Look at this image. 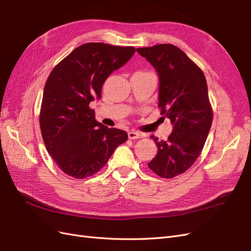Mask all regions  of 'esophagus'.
Instances as JSON below:
<instances>
[{"mask_svg": "<svg viewBox=\"0 0 251 251\" xmlns=\"http://www.w3.org/2000/svg\"><path fill=\"white\" fill-rule=\"evenodd\" d=\"M128 138H129L130 140H135V139H141L143 138V134L138 132V131H134V130H131L128 132Z\"/></svg>", "mask_w": 251, "mask_h": 251, "instance_id": "34e87169", "label": "esophagus"}]
</instances>
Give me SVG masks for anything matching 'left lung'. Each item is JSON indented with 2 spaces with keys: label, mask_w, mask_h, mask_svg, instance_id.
Returning a JSON list of instances; mask_svg holds the SVG:
<instances>
[{
  "label": "left lung",
  "mask_w": 251,
  "mask_h": 251,
  "mask_svg": "<svg viewBox=\"0 0 251 251\" xmlns=\"http://www.w3.org/2000/svg\"><path fill=\"white\" fill-rule=\"evenodd\" d=\"M160 78L159 107L174 124L166 141L151 135L157 153L148 167L161 177L173 178L188 170L201 154L212 124V108L202 69L171 44L138 48Z\"/></svg>",
  "instance_id": "8db88e82"
}]
</instances>
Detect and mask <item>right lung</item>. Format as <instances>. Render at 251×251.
Here are the masks:
<instances>
[{
  "label": "right lung",
  "mask_w": 251,
  "mask_h": 251,
  "mask_svg": "<svg viewBox=\"0 0 251 251\" xmlns=\"http://www.w3.org/2000/svg\"><path fill=\"white\" fill-rule=\"evenodd\" d=\"M134 51L131 46L86 43L50 73L40 127L48 153L63 173L75 178L94 176L127 141L126 131L99 123L89 105L95 98H101L106 78L125 65Z\"/></svg>",
  "instance_id": "1"
}]
</instances>
